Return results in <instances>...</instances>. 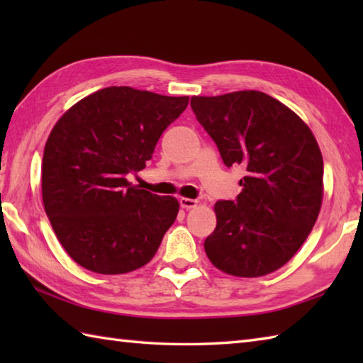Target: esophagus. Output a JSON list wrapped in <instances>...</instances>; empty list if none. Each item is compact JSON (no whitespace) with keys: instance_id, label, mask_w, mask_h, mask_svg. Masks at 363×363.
<instances>
[{"instance_id":"obj_1","label":"esophagus","mask_w":363,"mask_h":363,"mask_svg":"<svg viewBox=\"0 0 363 363\" xmlns=\"http://www.w3.org/2000/svg\"><path fill=\"white\" fill-rule=\"evenodd\" d=\"M179 204L182 209H194V207L198 206L196 199H191V198H179Z\"/></svg>"}]
</instances>
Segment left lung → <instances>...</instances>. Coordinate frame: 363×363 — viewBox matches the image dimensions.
Returning a JSON list of instances; mask_svg holds the SVG:
<instances>
[{"instance_id":"left-lung-1","label":"left lung","mask_w":363,"mask_h":363,"mask_svg":"<svg viewBox=\"0 0 363 363\" xmlns=\"http://www.w3.org/2000/svg\"><path fill=\"white\" fill-rule=\"evenodd\" d=\"M196 120L226 167L246 176L235 201H218L217 228L204 250L223 273L259 277L295 256L318 218L323 156L311 128L264 91L191 96Z\"/></svg>"}]
</instances>
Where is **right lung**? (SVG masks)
<instances>
[{
  "label": "right lung",
  "mask_w": 363,
  "mask_h": 363,
  "mask_svg": "<svg viewBox=\"0 0 363 363\" xmlns=\"http://www.w3.org/2000/svg\"><path fill=\"white\" fill-rule=\"evenodd\" d=\"M189 96L106 87L72 106L51 129L42 198L54 234L76 264L123 274L148 264L179 203L128 181L145 168Z\"/></svg>",
  "instance_id": "right-lung-1"
}]
</instances>
